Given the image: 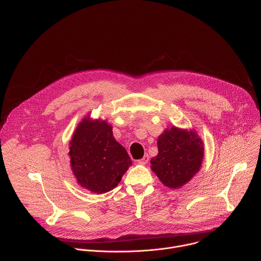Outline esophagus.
<instances>
[{
    "label": "esophagus",
    "mask_w": 261,
    "mask_h": 261,
    "mask_svg": "<svg viewBox=\"0 0 261 261\" xmlns=\"http://www.w3.org/2000/svg\"><path fill=\"white\" fill-rule=\"evenodd\" d=\"M148 155L146 154V155H144L143 157H142V159H140V160H138L137 162H138V164H141V165H144V164H146L147 162H148Z\"/></svg>",
    "instance_id": "obj_1"
}]
</instances>
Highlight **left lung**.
<instances>
[{"instance_id":"obj_1","label":"left lung","mask_w":261,"mask_h":261,"mask_svg":"<svg viewBox=\"0 0 261 261\" xmlns=\"http://www.w3.org/2000/svg\"><path fill=\"white\" fill-rule=\"evenodd\" d=\"M158 155L151 160L152 170L168 188L176 189L198 172L202 158V141L194 131L167 129L158 139Z\"/></svg>"}]
</instances>
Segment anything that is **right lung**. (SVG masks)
Wrapping results in <instances>:
<instances>
[{
    "mask_svg": "<svg viewBox=\"0 0 261 261\" xmlns=\"http://www.w3.org/2000/svg\"><path fill=\"white\" fill-rule=\"evenodd\" d=\"M70 163L82 187L101 194L117 187L132 161L105 121L85 119L70 141Z\"/></svg>",
    "mask_w": 261,
    "mask_h": 261,
    "instance_id": "1",
    "label": "right lung"
}]
</instances>
